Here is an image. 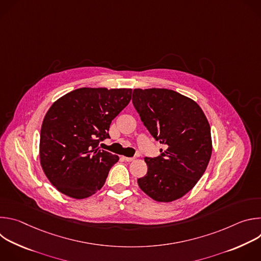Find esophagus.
<instances>
[{
	"instance_id": "esophagus-1",
	"label": "esophagus",
	"mask_w": 261,
	"mask_h": 261,
	"mask_svg": "<svg viewBox=\"0 0 261 261\" xmlns=\"http://www.w3.org/2000/svg\"><path fill=\"white\" fill-rule=\"evenodd\" d=\"M122 158H123V160H125V161H127V162H131V161H134V160H135L134 157H125V156H123Z\"/></svg>"
}]
</instances>
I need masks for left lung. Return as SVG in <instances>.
<instances>
[{
  "label": "left lung",
  "mask_w": 261,
  "mask_h": 261,
  "mask_svg": "<svg viewBox=\"0 0 261 261\" xmlns=\"http://www.w3.org/2000/svg\"><path fill=\"white\" fill-rule=\"evenodd\" d=\"M132 102L150 133L165 144L161 156L144 158L147 172L137 179L152 199L171 202L193 189L210 162L211 127L201 107L168 89H134Z\"/></svg>",
  "instance_id": "1"
}]
</instances>
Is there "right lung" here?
<instances>
[{
	"instance_id": "right-lung-1",
	"label": "right lung",
	"mask_w": 261,
	"mask_h": 261,
	"mask_svg": "<svg viewBox=\"0 0 261 261\" xmlns=\"http://www.w3.org/2000/svg\"><path fill=\"white\" fill-rule=\"evenodd\" d=\"M131 89L80 88L53 103L40 131L44 174L61 193L84 199L100 190L119 156L99 150L109 125L131 100Z\"/></svg>"
}]
</instances>
